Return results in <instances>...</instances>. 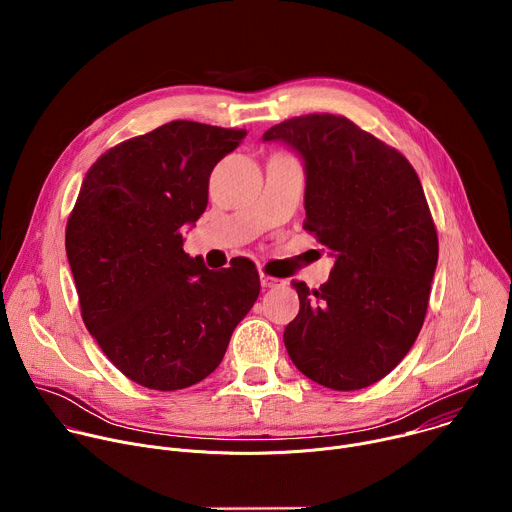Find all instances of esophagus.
I'll return each instance as SVG.
<instances>
[{"label":"esophagus","mask_w":512,"mask_h":512,"mask_svg":"<svg viewBox=\"0 0 512 512\" xmlns=\"http://www.w3.org/2000/svg\"><path fill=\"white\" fill-rule=\"evenodd\" d=\"M261 285L263 287H279V285H283V279H279V277H271V275H265V273H261Z\"/></svg>","instance_id":"1"}]
</instances>
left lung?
Wrapping results in <instances>:
<instances>
[{
  "label": "left lung",
  "instance_id": "1",
  "mask_svg": "<svg viewBox=\"0 0 512 512\" xmlns=\"http://www.w3.org/2000/svg\"><path fill=\"white\" fill-rule=\"evenodd\" d=\"M306 162L304 229L336 255L320 289L294 281L300 312L283 332L291 362L334 391L387 377L411 350L429 304L437 231L409 160L342 115L273 125Z\"/></svg>",
  "mask_w": 512,
  "mask_h": 512
}]
</instances>
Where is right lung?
<instances>
[{"label":"right lung","instance_id":"1","mask_svg":"<svg viewBox=\"0 0 512 512\" xmlns=\"http://www.w3.org/2000/svg\"><path fill=\"white\" fill-rule=\"evenodd\" d=\"M243 129L170 121L121 141L87 172L66 223L81 316L133 383L178 391L221 364L259 296L249 259L212 271L182 249L208 204V178Z\"/></svg>","mask_w":512,"mask_h":512}]
</instances>
